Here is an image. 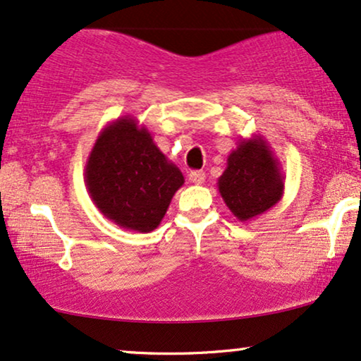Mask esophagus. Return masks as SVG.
Wrapping results in <instances>:
<instances>
[{
  "label": "esophagus",
  "instance_id": "obj_1",
  "mask_svg": "<svg viewBox=\"0 0 361 361\" xmlns=\"http://www.w3.org/2000/svg\"><path fill=\"white\" fill-rule=\"evenodd\" d=\"M204 173L203 171H191L190 173V181L191 183H195V185H202V183H204Z\"/></svg>",
  "mask_w": 361,
  "mask_h": 361
}]
</instances>
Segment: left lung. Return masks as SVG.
<instances>
[{
    "mask_svg": "<svg viewBox=\"0 0 361 361\" xmlns=\"http://www.w3.org/2000/svg\"><path fill=\"white\" fill-rule=\"evenodd\" d=\"M216 185L230 212L240 221H252L280 202L285 176L268 141L253 135L228 154Z\"/></svg>",
    "mask_w": 361,
    "mask_h": 361,
    "instance_id": "obj_1",
    "label": "left lung"
}]
</instances>
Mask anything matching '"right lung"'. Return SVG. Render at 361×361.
I'll use <instances>...</instances> for the list:
<instances>
[{
  "label": "right lung",
  "instance_id": "add662e5",
  "mask_svg": "<svg viewBox=\"0 0 361 361\" xmlns=\"http://www.w3.org/2000/svg\"><path fill=\"white\" fill-rule=\"evenodd\" d=\"M183 183L180 168L130 115L103 128L86 159L85 185L99 213L140 233L158 228Z\"/></svg>",
  "mask_w": 361,
  "mask_h": 361
}]
</instances>
